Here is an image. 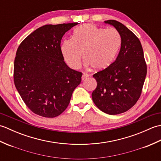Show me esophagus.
<instances>
[{
	"label": "esophagus",
	"mask_w": 161,
	"mask_h": 161,
	"mask_svg": "<svg viewBox=\"0 0 161 161\" xmlns=\"http://www.w3.org/2000/svg\"><path fill=\"white\" fill-rule=\"evenodd\" d=\"M88 77V75L87 74L84 73V74L82 75V76H81V80H86V79Z\"/></svg>",
	"instance_id": "34e87169"
}]
</instances>
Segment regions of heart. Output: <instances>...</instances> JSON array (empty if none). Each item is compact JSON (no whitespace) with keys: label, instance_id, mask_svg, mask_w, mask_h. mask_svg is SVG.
Returning a JSON list of instances; mask_svg holds the SVG:
<instances>
[{"label":"heart","instance_id":"b5f03b06","mask_svg":"<svg viewBox=\"0 0 161 161\" xmlns=\"http://www.w3.org/2000/svg\"><path fill=\"white\" fill-rule=\"evenodd\" d=\"M120 45L121 37L116 30L85 24L74 30L73 39L64 41L61 51L73 69L80 67L84 53L86 66L103 70L114 63Z\"/></svg>","mask_w":161,"mask_h":161}]
</instances>
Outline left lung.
Instances as JSON below:
<instances>
[{"mask_svg": "<svg viewBox=\"0 0 161 161\" xmlns=\"http://www.w3.org/2000/svg\"><path fill=\"white\" fill-rule=\"evenodd\" d=\"M104 22L118 32L121 47L111 66L93 75L97 87L92 93V99L102 111L116 115L128 111L138 100L146 77L147 65L138 37L117 20Z\"/></svg>", "mask_w": 161, "mask_h": 161, "instance_id": "left-lung-1", "label": "left lung"}]
</instances>
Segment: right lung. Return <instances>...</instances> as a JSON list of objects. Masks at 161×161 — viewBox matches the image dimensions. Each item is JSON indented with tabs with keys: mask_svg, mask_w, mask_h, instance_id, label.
<instances>
[{
	"mask_svg": "<svg viewBox=\"0 0 161 161\" xmlns=\"http://www.w3.org/2000/svg\"><path fill=\"white\" fill-rule=\"evenodd\" d=\"M77 23L46 25L24 39L16 51L14 81L22 100L35 114L54 118L69 104L82 73L65 63L61 51L64 34Z\"/></svg>",
	"mask_w": 161,
	"mask_h": 161,
	"instance_id": "obj_1",
	"label": "right lung"
}]
</instances>
